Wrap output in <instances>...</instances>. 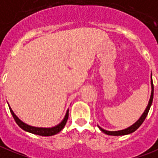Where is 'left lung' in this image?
I'll return each instance as SVG.
<instances>
[{
    "label": "left lung",
    "mask_w": 158,
    "mask_h": 158,
    "mask_svg": "<svg viewBox=\"0 0 158 158\" xmlns=\"http://www.w3.org/2000/svg\"><path fill=\"white\" fill-rule=\"evenodd\" d=\"M152 94H151V98H150V101H149V103H148V105H147V109L145 110V112L143 113V114L141 115L140 118H139V120L135 123L134 125H131V127L127 128V129H125V130H122V131H105V130H103L101 127H99V129L101 131H103V133H105L107 135H128V134H131V133H133L134 131H135L137 130L138 128L140 127L141 124L143 123L144 120H145V118H147V114L149 112V109L151 108V105H152V100H153V92H154V87H153V82L152 80Z\"/></svg>",
    "instance_id": "obj_1"
}]
</instances>
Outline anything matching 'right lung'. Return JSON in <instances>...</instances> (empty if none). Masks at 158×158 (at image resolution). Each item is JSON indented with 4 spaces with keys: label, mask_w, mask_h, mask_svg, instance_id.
<instances>
[{
    "label": "right lung",
    "mask_w": 158,
    "mask_h": 158,
    "mask_svg": "<svg viewBox=\"0 0 158 158\" xmlns=\"http://www.w3.org/2000/svg\"><path fill=\"white\" fill-rule=\"evenodd\" d=\"M10 111H11V114L13 116V118H14L16 123H17L23 130L27 131V132L33 133V134L42 135V136H50V135H56L57 133H59L63 128L65 127V124H66V122H67L68 117H69V110H67L66 114H65V118L63 119V121H62L60 124H59L58 125H56V126L52 128H38L33 127V126H30V125H27V124H24L23 122L21 121L20 119H19L17 116L15 115V114L13 113V111L11 110V108H10Z\"/></svg>",
    "instance_id": "right-lung-1"
}]
</instances>
